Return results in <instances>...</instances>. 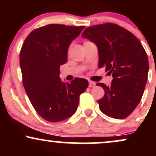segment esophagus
Here are the masks:
<instances>
[{"label": "esophagus", "mask_w": 156, "mask_h": 156, "mask_svg": "<svg viewBox=\"0 0 156 156\" xmlns=\"http://www.w3.org/2000/svg\"><path fill=\"white\" fill-rule=\"evenodd\" d=\"M95 83H94V82H93V81H92V80H89V87H94V86H95Z\"/></svg>", "instance_id": "obj_1"}]
</instances>
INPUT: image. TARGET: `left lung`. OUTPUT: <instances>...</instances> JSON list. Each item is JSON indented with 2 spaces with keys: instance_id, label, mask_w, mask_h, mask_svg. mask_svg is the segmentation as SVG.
Here are the masks:
<instances>
[{
  "instance_id": "1",
  "label": "left lung",
  "mask_w": 156,
  "mask_h": 156,
  "mask_svg": "<svg viewBox=\"0 0 156 156\" xmlns=\"http://www.w3.org/2000/svg\"><path fill=\"white\" fill-rule=\"evenodd\" d=\"M82 37L96 44L98 67L112 75L110 86L97 83L105 94L98 101L108 117L125 119L141 101L147 80L149 62L140 41L131 32L112 23L86 28Z\"/></svg>"
}]
</instances>
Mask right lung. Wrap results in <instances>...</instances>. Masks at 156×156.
Segmentation results:
<instances>
[{"instance_id": "1", "label": "right lung", "mask_w": 156, "mask_h": 156, "mask_svg": "<svg viewBox=\"0 0 156 156\" xmlns=\"http://www.w3.org/2000/svg\"><path fill=\"white\" fill-rule=\"evenodd\" d=\"M84 26L49 24L32 31L20 53L23 83L36 112L43 119L57 122L76 112L79 97L88 80L76 78L63 83L60 66L67 62L69 44Z\"/></svg>"}]
</instances>
